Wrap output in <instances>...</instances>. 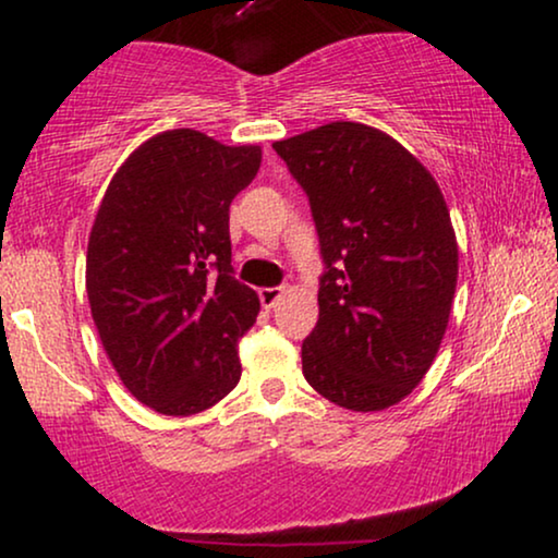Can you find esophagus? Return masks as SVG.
<instances>
[{
	"label": "esophagus",
	"mask_w": 558,
	"mask_h": 558,
	"mask_svg": "<svg viewBox=\"0 0 558 558\" xmlns=\"http://www.w3.org/2000/svg\"><path fill=\"white\" fill-rule=\"evenodd\" d=\"M281 294H284V289H281V287H264V289H258V300H262V304H264L266 310H271L274 304L281 300Z\"/></svg>",
	"instance_id": "1"
}]
</instances>
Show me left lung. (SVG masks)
I'll return each mask as SVG.
<instances>
[{
    "label": "left lung",
    "mask_w": 558,
    "mask_h": 558,
    "mask_svg": "<svg viewBox=\"0 0 558 558\" xmlns=\"http://www.w3.org/2000/svg\"><path fill=\"white\" fill-rule=\"evenodd\" d=\"M274 149L310 197L327 266L304 378L342 409L384 411L422 384L447 332L460 251L445 195L407 147L357 121Z\"/></svg>",
    "instance_id": "8db88e82"
}]
</instances>
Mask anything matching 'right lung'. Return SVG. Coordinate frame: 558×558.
Wrapping results in <instances>:
<instances>
[{
    "mask_svg": "<svg viewBox=\"0 0 558 558\" xmlns=\"http://www.w3.org/2000/svg\"><path fill=\"white\" fill-rule=\"evenodd\" d=\"M258 167V144L170 129L124 159L98 205L90 317L121 384L157 414H197L239 384V340L262 304L233 277L228 210Z\"/></svg>",
    "mask_w": 558,
    "mask_h": 558,
    "instance_id": "1",
    "label": "right lung"
}]
</instances>
